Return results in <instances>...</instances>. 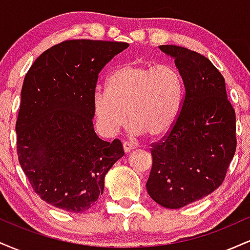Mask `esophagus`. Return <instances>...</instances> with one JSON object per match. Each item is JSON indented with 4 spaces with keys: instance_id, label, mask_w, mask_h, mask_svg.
<instances>
[{
    "instance_id": "obj_1",
    "label": "esophagus",
    "mask_w": 250,
    "mask_h": 250,
    "mask_svg": "<svg viewBox=\"0 0 250 250\" xmlns=\"http://www.w3.org/2000/svg\"><path fill=\"white\" fill-rule=\"evenodd\" d=\"M134 148H135V146L133 145V143L123 142V150H125V153H129V151L133 150Z\"/></svg>"
}]
</instances>
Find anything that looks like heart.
Instances as JSON below:
<instances>
[{
	"label": "heart",
	"mask_w": 250,
	"mask_h": 250,
	"mask_svg": "<svg viewBox=\"0 0 250 250\" xmlns=\"http://www.w3.org/2000/svg\"><path fill=\"white\" fill-rule=\"evenodd\" d=\"M183 96L182 77L171 65L127 63L109 75L107 89L94 91L93 109L107 136L129 120L134 134L157 139L174 125Z\"/></svg>",
	"instance_id": "b5f03b06"
}]
</instances>
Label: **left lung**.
Returning <instances> with one entry per match:
<instances>
[{"label":"left lung","mask_w":250,"mask_h":250,"mask_svg":"<svg viewBox=\"0 0 250 250\" xmlns=\"http://www.w3.org/2000/svg\"><path fill=\"white\" fill-rule=\"evenodd\" d=\"M175 59L185 96L174 125L151 145L149 196L179 209L222 185L236 150V117L226 83L206 56L179 45H160Z\"/></svg>","instance_id":"left-lung-1"}]
</instances>
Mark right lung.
I'll use <instances>...</instances> for the list:
<instances>
[{
  "label": "right lung",
  "mask_w": 250,
  "mask_h": 250,
  "mask_svg": "<svg viewBox=\"0 0 250 250\" xmlns=\"http://www.w3.org/2000/svg\"><path fill=\"white\" fill-rule=\"evenodd\" d=\"M125 42L67 40L42 53L25 74L16 121L17 156L43 201L70 213L94 206L104 176L125 154L93 125L99 74Z\"/></svg>",
  "instance_id": "obj_1"
}]
</instances>
